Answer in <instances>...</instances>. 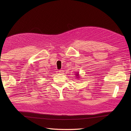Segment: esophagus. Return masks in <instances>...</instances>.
<instances>
[{"instance_id": "1", "label": "esophagus", "mask_w": 131, "mask_h": 131, "mask_svg": "<svg viewBox=\"0 0 131 131\" xmlns=\"http://www.w3.org/2000/svg\"><path fill=\"white\" fill-rule=\"evenodd\" d=\"M59 73H60V74H62V73H63V71H62V70H60V71H59Z\"/></svg>"}]
</instances>
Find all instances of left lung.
Listing matches in <instances>:
<instances>
[{"label":"left lung","instance_id":"8db88e82","mask_svg":"<svg viewBox=\"0 0 131 131\" xmlns=\"http://www.w3.org/2000/svg\"><path fill=\"white\" fill-rule=\"evenodd\" d=\"M75 77H76L77 78H79V74L78 73H77L76 74H75Z\"/></svg>","mask_w":131,"mask_h":131}]
</instances>
